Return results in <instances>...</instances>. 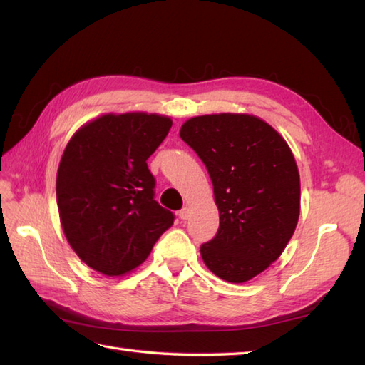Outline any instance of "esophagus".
<instances>
[{
    "label": "esophagus",
    "mask_w": 365,
    "mask_h": 365,
    "mask_svg": "<svg viewBox=\"0 0 365 365\" xmlns=\"http://www.w3.org/2000/svg\"><path fill=\"white\" fill-rule=\"evenodd\" d=\"M190 208L188 207H183L182 208V210L180 212H178V218H180V220H183V221H187L188 218H190Z\"/></svg>",
    "instance_id": "obj_1"
}]
</instances>
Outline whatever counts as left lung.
Wrapping results in <instances>:
<instances>
[{
	"label": "left lung",
	"instance_id": "obj_1",
	"mask_svg": "<svg viewBox=\"0 0 365 365\" xmlns=\"http://www.w3.org/2000/svg\"><path fill=\"white\" fill-rule=\"evenodd\" d=\"M180 138L212 178L220 229L200 246L213 274L246 282L285 250L299 218V174L284 138L250 114L199 115Z\"/></svg>",
	"mask_w": 365,
	"mask_h": 365
}]
</instances>
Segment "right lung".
<instances>
[{
    "label": "right lung",
    "mask_w": 365,
    "mask_h": 365,
    "mask_svg": "<svg viewBox=\"0 0 365 365\" xmlns=\"http://www.w3.org/2000/svg\"><path fill=\"white\" fill-rule=\"evenodd\" d=\"M173 127L165 115L106 114L81 127L59 163L56 197L67 242L92 269L122 276L149 257L174 213L155 200L147 158Z\"/></svg>",
    "instance_id": "obj_1"
}]
</instances>
